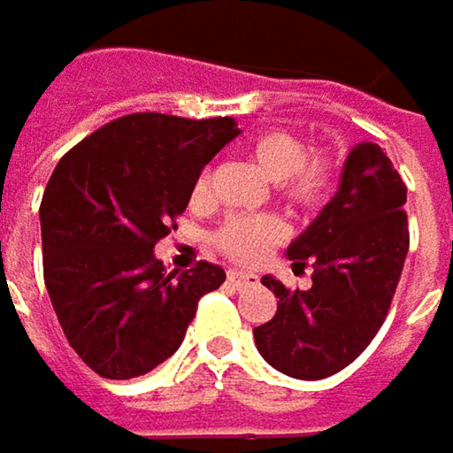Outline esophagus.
Segmentation results:
<instances>
[{
    "label": "esophagus",
    "instance_id": "esophagus-1",
    "mask_svg": "<svg viewBox=\"0 0 453 453\" xmlns=\"http://www.w3.org/2000/svg\"><path fill=\"white\" fill-rule=\"evenodd\" d=\"M226 279H229L232 287H248V284H255V281H257L255 273H250V271H237V268H232V271L226 273Z\"/></svg>",
    "mask_w": 453,
    "mask_h": 453
}]
</instances>
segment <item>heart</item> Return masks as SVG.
Segmentation results:
<instances>
[{
  "mask_svg": "<svg viewBox=\"0 0 453 453\" xmlns=\"http://www.w3.org/2000/svg\"><path fill=\"white\" fill-rule=\"evenodd\" d=\"M255 166L279 185V193L295 211L323 208L336 188V164L328 153H308V142L289 130H268L248 148ZM211 177L203 172L193 185V200L208 198ZM287 237V226L276 216H234L224 221L213 245L234 263H257Z\"/></svg>",
  "mask_w": 453,
  "mask_h": 453,
  "instance_id": "b5f03b06",
  "label": "heart"
}]
</instances>
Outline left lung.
Returning a JSON list of instances; mask_svg holds the SVG:
<instances>
[{
  "mask_svg": "<svg viewBox=\"0 0 453 453\" xmlns=\"http://www.w3.org/2000/svg\"><path fill=\"white\" fill-rule=\"evenodd\" d=\"M407 185L375 142L344 161L339 193L289 245L295 268H312L311 289H287L276 315L253 328L263 360L284 375L318 380L355 363L383 326L410 250Z\"/></svg>",
  "mask_w": 453,
  "mask_h": 453,
  "instance_id": "8db88e82",
  "label": "left lung"
}]
</instances>
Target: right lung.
Returning <instances> with one entry per match:
<instances>
[{"instance_id":"obj_1","label":"right lung","mask_w":453,"mask_h":453,"mask_svg":"<svg viewBox=\"0 0 453 453\" xmlns=\"http://www.w3.org/2000/svg\"><path fill=\"white\" fill-rule=\"evenodd\" d=\"M240 130L232 117H119L70 148L41 200L43 281L93 372L138 378L169 360L198 300L226 279L208 260L166 273L153 248L177 229L203 166Z\"/></svg>"}]
</instances>
